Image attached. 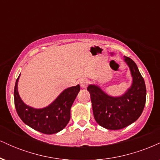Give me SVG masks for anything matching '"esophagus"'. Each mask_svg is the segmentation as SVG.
Instances as JSON below:
<instances>
[{
    "mask_svg": "<svg viewBox=\"0 0 160 160\" xmlns=\"http://www.w3.org/2000/svg\"><path fill=\"white\" fill-rule=\"evenodd\" d=\"M80 84L82 88H86V86L89 84V81L87 80H86V79H82L80 81Z\"/></svg>",
    "mask_w": 160,
    "mask_h": 160,
    "instance_id": "1",
    "label": "esophagus"
}]
</instances>
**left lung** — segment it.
Instances as JSON below:
<instances>
[{
	"mask_svg": "<svg viewBox=\"0 0 160 160\" xmlns=\"http://www.w3.org/2000/svg\"><path fill=\"white\" fill-rule=\"evenodd\" d=\"M133 78L132 87L121 97L113 98L104 92L98 86L89 85L95 120L102 127L111 130L123 128L139 118L146 102V86L136 64L125 56Z\"/></svg>",
	"mask_w": 160,
	"mask_h": 160,
	"instance_id": "1",
	"label": "left lung"
}]
</instances>
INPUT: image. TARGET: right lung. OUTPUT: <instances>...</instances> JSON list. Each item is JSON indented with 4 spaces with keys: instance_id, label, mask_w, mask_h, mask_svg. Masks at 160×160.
Wrapping results in <instances>:
<instances>
[{
    "instance_id": "right-lung-1",
    "label": "right lung",
    "mask_w": 160,
    "mask_h": 160,
    "mask_svg": "<svg viewBox=\"0 0 160 160\" xmlns=\"http://www.w3.org/2000/svg\"><path fill=\"white\" fill-rule=\"evenodd\" d=\"M19 78L14 88V103L20 119L31 128L47 135L63 129L71 118V108L80 90V85L66 89L48 107L34 109L24 104L20 98L17 90Z\"/></svg>"
}]
</instances>
